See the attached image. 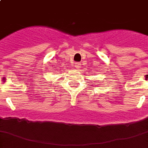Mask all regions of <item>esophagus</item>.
<instances>
[{
    "label": "esophagus",
    "mask_w": 148,
    "mask_h": 148,
    "mask_svg": "<svg viewBox=\"0 0 148 148\" xmlns=\"http://www.w3.org/2000/svg\"><path fill=\"white\" fill-rule=\"evenodd\" d=\"M81 63H79V62H76L75 64H74V66H75V68H77V69H79V68L81 67Z\"/></svg>",
    "instance_id": "34e87169"
}]
</instances>
